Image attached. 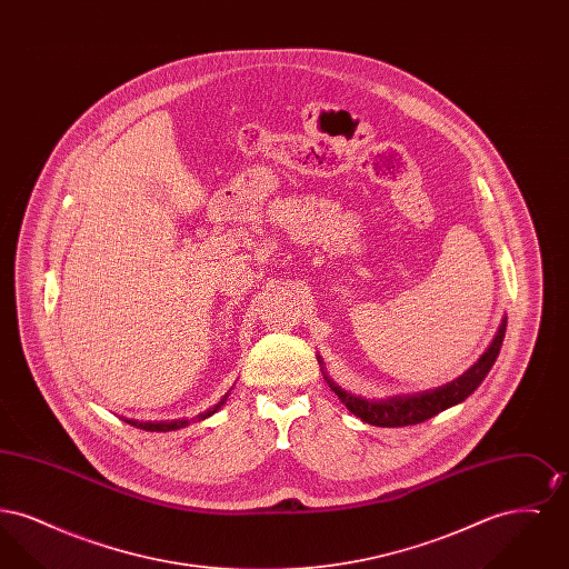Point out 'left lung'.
<instances>
[{
    "label": "left lung",
    "mask_w": 569,
    "mask_h": 569,
    "mask_svg": "<svg viewBox=\"0 0 569 569\" xmlns=\"http://www.w3.org/2000/svg\"><path fill=\"white\" fill-rule=\"evenodd\" d=\"M506 318L499 326L492 343L488 346L487 352L478 358L473 367H469L460 378L452 379L433 390L416 392V395H401V397H388V399H362L356 397L352 392L343 390L337 386L332 379L325 373L326 381L330 390L341 399V403L352 411L356 418H360L367 425L373 427H409V425H420L429 418L437 416L439 411L448 407L462 403L488 376L490 367L495 365L503 337H506ZM322 362V360H320Z\"/></svg>",
    "instance_id": "left-lung-1"
}]
</instances>
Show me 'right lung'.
Segmentation results:
<instances>
[{
  "label": "right lung",
  "instance_id": "right-lung-1",
  "mask_svg": "<svg viewBox=\"0 0 569 569\" xmlns=\"http://www.w3.org/2000/svg\"><path fill=\"white\" fill-rule=\"evenodd\" d=\"M226 399H228V395H223L221 397V401L217 403V406L209 407L207 411H202V413H198V416H193V418H179V420H160V422H140V420H132V418H123L128 425H132L136 429H142V431H156V433H166V431H177V429H186L190 422H200V420H207L209 416H213L216 411L221 409V406L226 403Z\"/></svg>",
  "mask_w": 569,
  "mask_h": 569
}]
</instances>
